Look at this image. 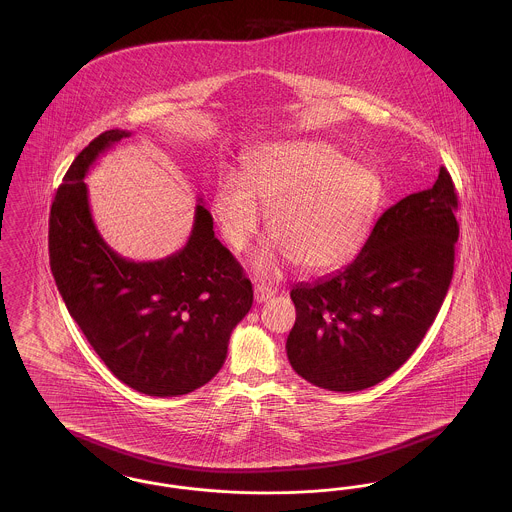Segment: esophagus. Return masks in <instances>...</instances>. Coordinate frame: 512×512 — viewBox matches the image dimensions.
<instances>
[{"label":"esophagus","mask_w":512,"mask_h":512,"mask_svg":"<svg viewBox=\"0 0 512 512\" xmlns=\"http://www.w3.org/2000/svg\"><path fill=\"white\" fill-rule=\"evenodd\" d=\"M274 293L276 292L267 284H255V301L257 303H265Z\"/></svg>","instance_id":"1"}]
</instances>
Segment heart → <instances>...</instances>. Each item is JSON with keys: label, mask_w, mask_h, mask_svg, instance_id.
Returning a JSON list of instances; mask_svg holds the SVG:
<instances>
[{"label": "heart", "mask_w": 512, "mask_h": 512, "mask_svg": "<svg viewBox=\"0 0 512 512\" xmlns=\"http://www.w3.org/2000/svg\"><path fill=\"white\" fill-rule=\"evenodd\" d=\"M244 179L222 174L211 211L224 242L236 253L259 236L270 211L268 232L274 245L259 253L255 268L272 272L293 259L307 272L345 265L365 240L384 195L372 167L347 161L324 142H276L249 151Z\"/></svg>", "instance_id": "obj_1"}]
</instances>
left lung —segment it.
<instances>
[{
	"label": "left lung",
	"mask_w": 512,
	"mask_h": 512,
	"mask_svg": "<svg viewBox=\"0 0 512 512\" xmlns=\"http://www.w3.org/2000/svg\"><path fill=\"white\" fill-rule=\"evenodd\" d=\"M451 174L376 220L359 257L315 284H297L286 341L293 370L330 391H361L403 365L447 295L459 222Z\"/></svg>",
	"instance_id": "1"
}]
</instances>
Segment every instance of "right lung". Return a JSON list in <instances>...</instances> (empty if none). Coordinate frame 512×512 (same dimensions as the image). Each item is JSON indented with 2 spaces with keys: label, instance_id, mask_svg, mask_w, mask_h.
I'll return each mask as SVG.
<instances>
[{
  "label": "right lung",
  "instance_id": "1",
  "mask_svg": "<svg viewBox=\"0 0 512 512\" xmlns=\"http://www.w3.org/2000/svg\"><path fill=\"white\" fill-rule=\"evenodd\" d=\"M126 136L107 130L76 155L51 203L49 267L69 315L122 384L155 397L184 395L219 372L253 288L203 205L188 242L167 259L134 263L103 242L84 176Z\"/></svg>",
  "mask_w": 512,
  "mask_h": 512
}]
</instances>
